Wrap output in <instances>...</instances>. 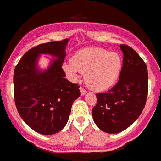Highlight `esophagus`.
I'll list each match as a JSON object with an SVG mask.
<instances>
[{"instance_id":"esophagus-1","label":"esophagus","mask_w":161,"mask_h":161,"mask_svg":"<svg viewBox=\"0 0 161 161\" xmlns=\"http://www.w3.org/2000/svg\"><path fill=\"white\" fill-rule=\"evenodd\" d=\"M80 94H81V95H85L86 93H87L86 90H85V89L82 88V87H80Z\"/></svg>"}]
</instances>
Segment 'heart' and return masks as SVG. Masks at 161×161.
<instances>
[{"label": "heart", "instance_id": "1", "mask_svg": "<svg viewBox=\"0 0 161 161\" xmlns=\"http://www.w3.org/2000/svg\"><path fill=\"white\" fill-rule=\"evenodd\" d=\"M122 66V58L117 53L100 47H88L77 52L63 68L73 80L77 79L80 72L86 74L89 87L102 91L116 83Z\"/></svg>", "mask_w": 161, "mask_h": 161}]
</instances>
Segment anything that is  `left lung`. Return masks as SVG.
Masks as SVG:
<instances>
[{"label":"left lung","instance_id":"8db88e82","mask_svg":"<svg viewBox=\"0 0 161 161\" xmlns=\"http://www.w3.org/2000/svg\"><path fill=\"white\" fill-rule=\"evenodd\" d=\"M123 66L119 81L105 93L96 94L93 119L99 129L119 133L138 119L146 105L148 94L147 65L134 49L121 44Z\"/></svg>","mask_w":161,"mask_h":161}]
</instances>
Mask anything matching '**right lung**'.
Masks as SVG:
<instances>
[{
	"label": "right lung",
	"instance_id": "obj_1",
	"mask_svg": "<svg viewBox=\"0 0 161 161\" xmlns=\"http://www.w3.org/2000/svg\"><path fill=\"white\" fill-rule=\"evenodd\" d=\"M68 41H53L30 49L14 69V97L19 114L42 135L55 134L66 126L73 102L80 95V86L66 79L62 70ZM40 54L56 58L46 71L37 68Z\"/></svg>",
	"mask_w": 161,
	"mask_h": 161
}]
</instances>
